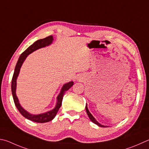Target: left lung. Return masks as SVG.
<instances>
[{
	"label": "left lung",
	"mask_w": 149,
	"mask_h": 149,
	"mask_svg": "<svg viewBox=\"0 0 149 149\" xmlns=\"http://www.w3.org/2000/svg\"><path fill=\"white\" fill-rule=\"evenodd\" d=\"M85 108H86V113H87V115H88V117H89V118H90V119H91V120L92 122H93V123H94V124H97V125L99 126H100V127H104V128H105V127H107V126H105L102 125V124H100L99 123H98V122L96 121V120L95 119V118H94V117H93V116L91 115V113L90 112H89V111H88V108H87V104L86 105Z\"/></svg>",
	"instance_id": "left-lung-1"
}]
</instances>
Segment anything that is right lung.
Listing matches in <instances>:
<instances>
[{
	"label": "right lung",
	"mask_w": 149,
	"mask_h": 149,
	"mask_svg": "<svg viewBox=\"0 0 149 149\" xmlns=\"http://www.w3.org/2000/svg\"><path fill=\"white\" fill-rule=\"evenodd\" d=\"M53 36H49L45 38L40 39L37 40L36 42H35L33 44H32L31 46H29L24 51V52L21 54L19 58L18 59V61L17 64H16V66L15 68L14 73H13V77L12 79V96L13 98V101H14L15 105L16 107L17 108L19 111L22 115L24 117H25L27 119L32 120L35 123H47V122H49L51 120H53L57 113L59 108L61 107L62 105V101H63V98L64 94H65L66 92L70 88L74 85V82L71 81L69 82L66 84H65L62 88V90L61 93L59 94V95L57 97V104L56 105V107L52 111H50L47 112L45 113H43V114L40 115H31L27 111L23 109L22 107L19 104V102L17 97L16 96L15 94V88H16V79H17V77L19 75V73L20 71L21 66L23 63L24 61L25 60V58L28 55L32 52H33L34 51L38 49H40L43 47H45L46 45H48L51 44V42L53 41Z\"/></svg>",
	"instance_id": "1"
}]
</instances>
